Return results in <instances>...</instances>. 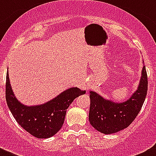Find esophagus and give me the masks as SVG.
Wrapping results in <instances>:
<instances>
[{"label":"esophagus","instance_id":"34e87169","mask_svg":"<svg viewBox=\"0 0 156 156\" xmlns=\"http://www.w3.org/2000/svg\"><path fill=\"white\" fill-rule=\"evenodd\" d=\"M87 88H89V87H87Z\"/></svg>","mask_w":156,"mask_h":156}]
</instances>
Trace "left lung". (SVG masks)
I'll list each match as a JSON object with an SVG mask.
<instances>
[{"mask_svg":"<svg viewBox=\"0 0 156 156\" xmlns=\"http://www.w3.org/2000/svg\"><path fill=\"white\" fill-rule=\"evenodd\" d=\"M137 90L123 103L106 100L96 92L90 91L89 122L94 128L105 134L124 130L137 116L147 94L148 79L144 66Z\"/></svg>","mask_w":156,"mask_h":156,"instance_id":"1","label":"left lung"}]
</instances>
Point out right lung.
I'll list each match as a JSON object with an SVG mask.
<instances>
[{
  "instance_id": "right-lung-1",
  "label": "right lung",
  "mask_w": 156,
  "mask_h": 156,
  "mask_svg": "<svg viewBox=\"0 0 156 156\" xmlns=\"http://www.w3.org/2000/svg\"><path fill=\"white\" fill-rule=\"evenodd\" d=\"M86 93L78 87L66 90L48 103L27 106L17 100L12 92L8 71L6 78V100L11 113L23 129L39 139L56 134L65 121L66 109L76 97Z\"/></svg>"
}]
</instances>
